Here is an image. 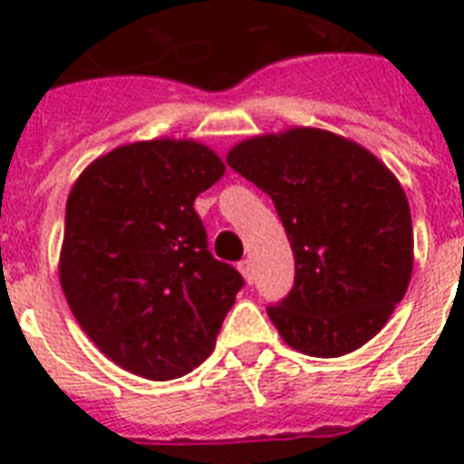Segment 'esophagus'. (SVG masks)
Wrapping results in <instances>:
<instances>
[{
  "mask_svg": "<svg viewBox=\"0 0 464 464\" xmlns=\"http://www.w3.org/2000/svg\"><path fill=\"white\" fill-rule=\"evenodd\" d=\"M238 269H240V275H243V279H246L247 284H253V279H255L253 260H250V257H246V260H240L238 262Z\"/></svg>",
  "mask_w": 464,
  "mask_h": 464,
  "instance_id": "obj_1",
  "label": "esophagus"
}]
</instances>
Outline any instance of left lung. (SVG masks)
Instances as JSON below:
<instances>
[{"label":"left lung","mask_w":464,"mask_h":464,"mask_svg":"<svg viewBox=\"0 0 464 464\" xmlns=\"http://www.w3.org/2000/svg\"><path fill=\"white\" fill-rule=\"evenodd\" d=\"M226 163L267 192L296 276L269 320L296 352L332 359L363 346L404 298L414 233L404 189L371 151L294 127L240 141Z\"/></svg>","instance_id":"left-lung-1"}]
</instances>
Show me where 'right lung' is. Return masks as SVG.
<instances>
[{
	"label": "right lung",
	"instance_id": "1",
	"mask_svg": "<svg viewBox=\"0 0 464 464\" xmlns=\"http://www.w3.org/2000/svg\"><path fill=\"white\" fill-rule=\"evenodd\" d=\"M209 147L151 140L91 163L67 199L60 282L76 323L149 381L199 366L243 276L209 253L195 199L224 175Z\"/></svg>",
	"mask_w": 464,
	"mask_h": 464
}]
</instances>
